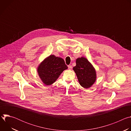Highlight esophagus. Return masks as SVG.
I'll return each instance as SVG.
<instances>
[{"label": "esophagus", "instance_id": "obj_1", "mask_svg": "<svg viewBox=\"0 0 131 131\" xmlns=\"http://www.w3.org/2000/svg\"><path fill=\"white\" fill-rule=\"evenodd\" d=\"M68 69H69V70H71V69H72V66H71V65H68Z\"/></svg>", "mask_w": 131, "mask_h": 131}]
</instances>
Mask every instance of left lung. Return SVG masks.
Returning <instances> with one entry per match:
<instances>
[{"instance_id":"obj_1","label":"left lung","mask_w":131,"mask_h":131,"mask_svg":"<svg viewBox=\"0 0 131 131\" xmlns=\"http://www.w3.org/2000/svg\"><path fill=\"white\" fill-rule=\"evenodd\" d=\"M76 65L73 67L78 81L81 86L88 89L92 86L96 80V72L94 67L85 58L77 59Z\"/></svg>"}]
</instances>
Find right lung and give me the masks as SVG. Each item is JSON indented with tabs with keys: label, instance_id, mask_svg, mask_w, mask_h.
Segmentation results:
<instances>
[{
	"label": "right lung",
	"instance_id": "add662e5",
	"mask_svg": "<svg viewBox=\"0 0 131 131\" xmlns=\"http://www.w3.org/2000/svg\"><path fill=\"white\" fill-rule=\"evenodd\" d=\"M67 68L63 59L50 55L39 65L37 72L42 82L49 85L55 82L62 72Z\"/></svg>",
	"mask_w": 131,
	"mask_h": 131
}]
</instances>
